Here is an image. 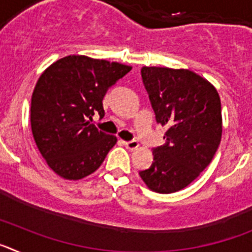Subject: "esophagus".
<instances>
[{
  "instance_id": "obj_1",
  "label": "esophagus",
  "mask_w": 252,
  "mask_h": 252,
  "mask_svg": "<svg viewBox=\"0 0 252 252\" xmlns=\"http://www.w3.org/2000/svg\"><path fill=\"white\" fill-rule=\"evenodd\" d=\"M124 145L128 149V150H136L139 148V142L136 140H131V141H125Z\"/></svg>"
}]
</instances>
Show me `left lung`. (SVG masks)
I'll return each mask as SVG.
<instances>
[{
	"label": "left lung",
	"mask_w": 252,
	"mask_h": 252,
	"mask_svg": "<svg viewBox=\"0 0 252 252\" xmlns=\"http://www.w3.org/2000/svg\"><path fill=\"white\" fill-rule=\"evenodd\" d=\"M141 77L165 144L153 149L154 162L140 171L154 192L186 188L209 165L221 142V99L215 87L188 69L142 66Z\"/></svg>",
	"instance_id": "8db88e82"
}]
</instances>
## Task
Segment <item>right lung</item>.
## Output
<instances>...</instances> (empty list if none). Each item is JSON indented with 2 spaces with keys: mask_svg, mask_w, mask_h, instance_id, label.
<instances>
[{
  "mask_svg": "<svg viewBox=\"0 0 252 252\" xmlns=\"http://www.w3.org/2000/svg\"><path fill=\"white\" fill-rule=\"evenodd\" d=\"M131 70L116 62L69 55L40 75L31 97V131L40 154L59 177L78 180L101 166L117 139L90 124L104 116L108 88Z\"/></svg>",
  "mask_w": 252,
  "mask_h": 252,
  "instance_id": "right-lung-1",
  "label": "right lung"
}]
</instances>
